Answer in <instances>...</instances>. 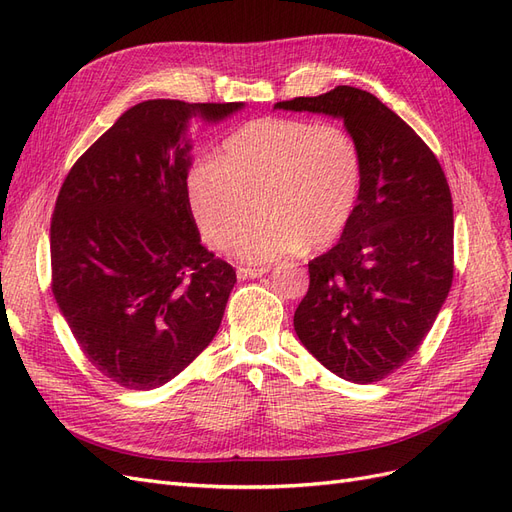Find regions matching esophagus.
Returning <instances> with one entry per match:
<instances>
[{"instance_id": "1", "label": "esophagus", "mask_w": 512, "mask_h": 512, "mask_svg": "<svg viewBox=\"0 0 512 512\" xmlns=\"http://www.w3.org/2000/svg\"><path fill=\"white\" fill-rule=\"evenodd\" d=\"M269 273V267H239L237 275L243 277V280H256V277H262Z\"/></svg>"}]
</instances>
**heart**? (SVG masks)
Here are the masks:
<instances>
[{
    "label": "heart",
    "mask_w": 512,
    "mask_h": 512,
    "mask_svg": "<svg viewBox=\"0 0 512 512\" xmlns=\"http://www.w3.org/2000/svg\"><path fill=\"white\" fill-rule=\"evenodd\" d=\"M363 153L335 123L265 117L245 123L213 162L185 177V203L203 241L224 250L256 206L261 218L232 242L243 262H271L333 245L352 222Z\"/></svg>",
    "instance_id": "heart-1"
}]
</instances>
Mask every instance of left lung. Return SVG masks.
Returning a JSON list of instances; mask_svg holds the SVG:
<instances>
[{
	"mask_svg": "<svg viewBox=\"0 0 512 512\" xmlns=\"http://www.w3.org/2000/svg\"><path fill=\"white\" fill-rule=\"evenodd\" d=\"M275 108L342 119L361 147L359 207L337 245L309 260L294 331L335 376L378 382L423 344L453 284V198L444 170L423 138L369 91L339 85Z\"/></svg>",
	"mask_w": 512,
	"mask_h": 512,
	"instance_id": "8db88e82",
	"label": "left lung"
}]
</instances>
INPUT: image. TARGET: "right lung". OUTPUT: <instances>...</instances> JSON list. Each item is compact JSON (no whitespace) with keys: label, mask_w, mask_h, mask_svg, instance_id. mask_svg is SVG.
I'll list each match as a JSON object with an SVG mask.
<instances>
[{"label":"right lung","mask_w":512,"mask_h":512,"mask_svg":"<svg viewBox=\"0 0 512 512\" xmlns=\"http://www.w3.org/2000/svg\"><path fill=\"white\" fill-rule=\"evenodd\" d=\"M243 106L136 104L61 185L51 220L55 301L89 363L126 389L173 380L220 329L237 273L200 243L185 203L188 128Z\"/></svg>","instance_id":"obj_1"}]
</instances>
